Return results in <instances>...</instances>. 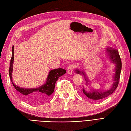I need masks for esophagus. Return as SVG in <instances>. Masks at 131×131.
Instances as JSON below:
<instances>
[{
    "instance_id": "1",
    "label": "esophagus",
    "mask_w": 131,
    "mask_h": 131,
    "mask_svg": "<svg viewBox=\"0 0 131 131\" xmlns=\"http://www.w3.org/2000/svg\"><path fill=\"white\" fill-rule=\"evenodd\" d=\"M74 68V66L73 64L69 65L68 67V68H67V73L69 74H72Z\"/></svg>"
}]
</instances>
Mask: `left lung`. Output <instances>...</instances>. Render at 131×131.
Instances as JSON below:
<instances>
[{"mask_svg":"<svg viewBox=\"0 0 131 131\" xmlns=\"http://www.w3.org/2000/svg\"><path fill=\"white\" fill-rule=\"evenodd\" d=\"M106 53L108 56L109 60L110 62L114 63L115 65L114 69V74H113V83L112 84L111 88H110L108 90H96L95 89H90V90L88 91L84 88L83 89V93L85 96L89 98L92 100H99L102 99L110 95L113 92H114L117 86L119 83V80L120 78V74H121V71L122 68V63L121 60L120 58L119 55L118 53V49L115 48H112L111 47H107L105 49ZM75 73L82 74L84 75L85 79L86 81V85H89L90 81L87 78L85 73L83 70H80L79 69H76L75 70Z\"/></svg>","mask_w":131,"mask_h":131,"instance_id":"obj_1","label":"left lung"}]
</instances>
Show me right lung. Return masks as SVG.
<instances>
[{
	"mask_svg": "<svg viewBox=\"0 0 131 131\" xmlns=\"http://www.w3.org/2000/svg\"><path fill=\"white\" fill-rule=\"evenodd\" d=\"M14 46L12 47V55L10 60V65L9 73L10 80L14 88L21 95L23 98L26 101L31 103H37L47 99L49 96L54 92L55 84L60 77L66 73V70L62 68L52 69L49 71L46 79V82L42 85L36 88H24L17 86L13 83L12 72L13 71V63L14 59Z\"/></svg>",
	"mask_w": 131,
	"mask_h": 131,
	"instance_id": "add662e5",
	"label": "right lung"
}]
</instances>
